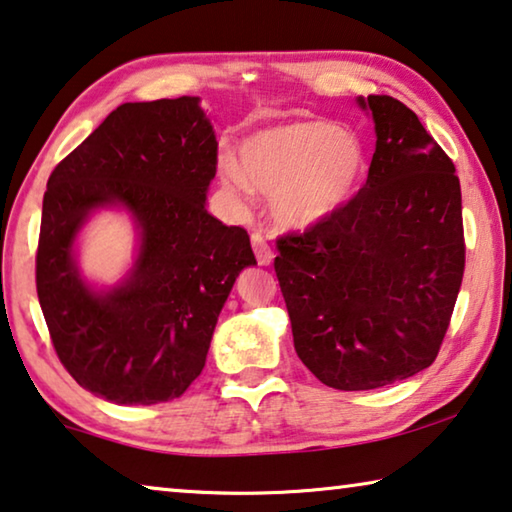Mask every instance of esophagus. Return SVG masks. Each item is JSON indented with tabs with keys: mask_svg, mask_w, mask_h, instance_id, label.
<instances>
[{
	"mask_svg": "<svg viewBox=\"0 0 512 512\" xmlns=\"http://www.w3.org/2000/svg\"><path fill=\"white\" fill-rule=\"evenodd\" d=\"M253 250H255L257 262L262 264V266H269L273 262V257H275L273 255V248L269 246V241H266L259 232L253 234Z\"/></svg>",
	"mask_w": 512,
	"mask_h": 512,
	"instance_id": "esophagus-1",
	"label": "esophagus"
}]
</instances>
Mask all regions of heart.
Listing matches in <instances>:
<instances>
[{"mask_svg":"<svg viewBox=\"0 0 512 512\" xmlns=\"http://www.w3.org/2000/svg\"><path fill=\"white\" fill-rule=\"evenodd\" d=\"M364 173L360 139L330 120L264 127L239 145V161L223 154L218 180L232 198L269 193L273 221L305 230L326 221L353 196Z\"/></svg>","mask_w":512,"mask_h":512,"instance_id":"heart-1","label":"heart"}]
</instances>
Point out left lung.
<instances>
[{
    "instance_id": "obj_1",
    "label": "left lung",
    "mask_w": 512,
    "mask_h": 512,
    "mask_svg": "<svg viewBox=\"0 0 512 512\" xmlns=\"http://www.w3.org/2000/svg\"><path fill=\"white\" fill-rule=\"evenodd\" d=\"M358 102L376 123L367 184L326 221L280 237L275 257L298 358L344 392L431 367L465 273L453 161L403 102Z\"/></svg>"
}]
</instances>
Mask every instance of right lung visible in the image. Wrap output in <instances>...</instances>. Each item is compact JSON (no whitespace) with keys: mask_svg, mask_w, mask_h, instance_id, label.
<instances>
[{"mask_svg":"<svg viewBox=\"0 0 512 512\" xmlns=\"http://www.w3.org/2000/svg\"><path fill=\"white\" fill-rule=\"evenodd\" d=\"M218 143L198 97L125 102L47 180L36 291L63 367L118 405L182 396L205 367L234 280L257 264L243 227L207 212ZM120 204L140 225L135 269L93 292L74 264L91 211Z\"/></svg>","mask_w":512,"mask_h":512,"instance_id":"1","label":"right lung"}]
</instances>
